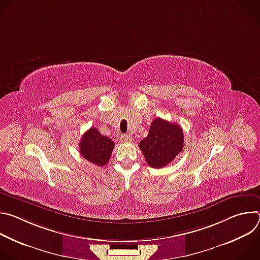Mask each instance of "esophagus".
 Returning a JSON list of instances; mask_svg holds the SVG:
<instances>
[{
	"label": "esophagus",
	"instance_id": "obj_1",
	"mask_svg": "<svg viewBox=\"0 0 260 260\" xmlns=\"http://www.w3.org/2000/svg\"><path fill=\"white\" fill-rule=\"evenodd\" d=\"M120 140H121V142L127 143V142H131L133 140V138L131 136H128V135H121Z\"/></svg>",
	"mask_w": 260,
	"mask_h": 260
}]
</instances>
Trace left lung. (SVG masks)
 <instances>
[{
	"mask_svg": "<svg viewBox=\"0 0 260 260\" xmlns=\"http://www.w3.org/2000/svg\"><path fill=\"white\" fill-rule=\"evenodd\" d=\"M183 145L182 127L161 118L152 121L148 136L139 143L147 164L154 169L165 168L173 161L182 151Z\"/></svg>",
	"mask_w": 260,
	"mask_h": 260,
	"instance_id": "left-lung-1",
	"label": "left lung"
}]
</instances>
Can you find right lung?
I'll return each mask as SVG.
<instances>
[{
  "instance_id": "1",
  "label": "right lung",
  "mask_w": 260,
  "mask_h": 260,
  "mask_svg": "<svg viewBox=\"0 0 260 260\" xmlns=\"http://www.w3.org/2000/svg\"><path fill=\"white\" fill-rule=\"evenodd\" d=\"M114 146L115 144L112 140L101 135L95 127H90L82 136L79 150L81 155L89 162L104 167L108 164Z\"/></svg>"
}]
</instances>
